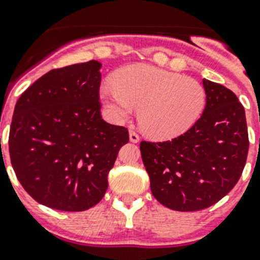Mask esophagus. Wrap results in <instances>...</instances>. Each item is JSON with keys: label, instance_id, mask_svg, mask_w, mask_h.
<instances>
[{"label": "esophagus", "instance_id": "1", "mask_svg": "<svg viewBox=\"0 0 260 260\" xmlns=\"http://www.w3.org/2000/svg\"><path fill=\"white\" fill-rule=\"evenodd\" d=\"M128 137H130V142H133V143H138V142L141 141V138H139L138 133L134 132V130H130V133H128Z\"/></svg>", "mask_w": 260, "mask_h": 260}]
</instances>
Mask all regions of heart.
I'll use <instances>...</instances> for the list:
<instances>
[{
	"label": "heart",
	"mask_w": 260,
	"mask_h": 260,
	"mask_svg": "<svg viewBox=\"0 0 260 260\" xmlns=\"http://www.w3.org/2000/svg\"><path fill=\"white\" fill-rule=\"evenodd\" d=\"M100 98L116 122H125L138 110L143 132L168 139L183 134L203 113L207 93L194 78L148 65H133L105 83Z\"/></svg>",
	"instance_id": "obj_1"
}]
</instances>
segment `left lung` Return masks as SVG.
I'll return each instance as SVG.
<instances>
[{
    "label": "left lung",
    "mask_w": 260,
    "mask_h": 260,
    "mask_svg": "<svg viewBox=\"0 0 260 260\" xmlns=\"http://www.w3.org/2000/svg\"><path fill=\"white\" fill-rule=\"evenodd\" d=\"M207 103L201 118L180 137L141 142L151 191L162 206L192 212L224 198L240 180L249 152L242 104L231 89L203 79Z\"/></svg>",
    "instance_id": "left-lung-1"
}]
</instances>
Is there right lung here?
I'll return each mask as SVG.
<instances>
[{
  "label": "right lung",
  "mask_w": 260,
  "mask_h": 260,
  "mask_svg": "<svg viewBox=\"0 0 260 260\" xmlns=\"http://www.w3.org/2000/svg\"><path fill=\"white\" fill-rule=\"evenodd\" d=\"M100 68L88 61L50 70L14 109L13 169L23 189L53 210L79 212L102 201L108 173L128 142L127 128L102 118Z\"/></svg>",
  "instance_id": "obj_1"
}]
</instances>
